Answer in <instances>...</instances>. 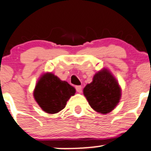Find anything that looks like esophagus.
Listing matches in <instances>:
<instances>
[{
    "label": "esophagus",
    "instance_id": "obj_1",
    "mask_svg": "<svg viewBox=\"0 0 151 151\" xmlns=\"http://www.w3.org/2000/svg\"><path fill=\"white\" fill-rule=\"evenodd\" d=\"M76 90L78 93H81L82 92V87H81V86H76Z\"/></svg>",
    "mask_w": 151,
    "mask_h": 151
}]
</instances>
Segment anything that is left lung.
I'll use <instances>...</instances> for the list:
<instances>
[{"label": "left lung", "instance_id": "obj_1", "mask_svg": "<svg viewBox=\"0 0 151 151\" xmlns=\"http://www.w3.org/2000/svg\"><path fill=\"white\" fill-rule=\"evenodd\" d=\"M90 107L103 114L110 113L119 101L121 90L116 78L107 70L96 73L93 81L84 89Z\"/></svg>", "mask_w": 151, "mask_h": 151}]
</instances>
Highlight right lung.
<instances>
[{"instance_id": "obj_1", "label": "right lung", "mask_w": 151, "mask_h": 151, "mask_svg": "<svg viewBox=\"0 0 151 151\" xmlns=\"http://www.w3.org/2000/svg\"><path fill=\"white\" fill-rule=\"evenodd\" d=\"M75 93L74 87L67 81H61L52 73H47L37 83L34 97L44 111L53 114L63 110Z\"/></svg>"}]
</instances>
